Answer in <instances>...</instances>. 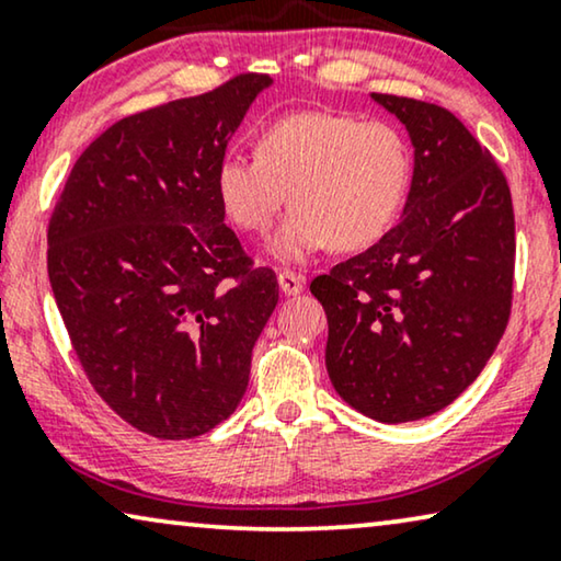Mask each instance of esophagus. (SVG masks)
I'll use <instances>...</instances> for the list:
<instances>
[{"instance_id": "esophagus-1", "label": "esophagus", "mask_w": 561, "mask_h": 561, "mask_svg": "<svg viewBox=\"0 0 561 561\" xmlns=\"http://www.w3.org/2000/svg\"><path fill=\"white\" fill-rule=\"evenodd\" d=\"M277 279H279V289H282L287 297H297L299 291L305 289V279L299 277V274H295V272L284 270V272H279Z\"/></svg>"}]
</instances>
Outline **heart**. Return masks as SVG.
<instances>
[{"label": "heart", "mask_w": 561, "mask_h": 561, "mask_svg": "<svg viewBox=\"0 0 561 561\" xmlns=\"http://www.w3.org/2000/svg\"><path fill=\"white\" fill-rule=\"evenodd\" d=\"M412 180V149L397 126L341 112H295L262 126L256 154H224L218 203L247 233L270 231L295 205L270 254L297 264L314 251L374 247L397 224Z\"/></svg>", "instance_id": "1"}]
</instances>
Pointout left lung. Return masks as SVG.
<instances>
[{
    "label": "left lung",
    "instance_id": "left-lung-1",
    "mask_svg": "<svg viewBox=\"0 0 561 561\" xmlns=\"http://www.w3.org/2000/svg\"><path fill=\"white\" fill-rule=\"evenodd\" d=\"M407 126L414 175L401 220L320 274L325 366L335 391L376 422L439 412L480 376L508 325L516 226L506 178L447 108L370 93Z\"/></svg>",
    "mask_w": 561,
    "mask_h": 561
}]
</instances>
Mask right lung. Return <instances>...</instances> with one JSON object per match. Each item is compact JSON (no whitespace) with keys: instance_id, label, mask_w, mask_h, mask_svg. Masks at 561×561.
I'll use <instances>...</instances> for the list:
<instances>
[{"instance_id":"add662e5","label":"right lung","mask_w":561,"mask_h":561,"mask_svg":"<svg viewBox=\"0 0 561 561\" xmlns=\"http://www.w3.org/2000/svg\"><path fill=\"white\" fill-rule=\"evenodd\" d=\"M272 78L126 116L78 157L47 226V277L101 399L134 430L191 439L233 414L279 299L224 224L213 172Z\"/></svg>"}]
</instances>
